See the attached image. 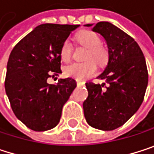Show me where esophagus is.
Segmentation results:
<instances>
[{"label": "esophagus", "instance_id": "1", "mask_svg": "<svg viewBox=\"0 0 154 154\" xmlns=\"http://www.w3.org/2000/svg\"><path fill=\"white\" fill-rule=\"evenodd\" d=\"M76 85L79 86V87H82V86H84V85H85V82L80 81V80H76Z\"/></svg>", "mask_w": 154, "mask_h": 154}]
</instances>
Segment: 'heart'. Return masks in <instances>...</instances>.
Listing matches in <instances>:
<instances>
[{
	"label": "heart",
	"instance_id": "heart-1",
	"mask_svg": "<svg viewBox=\"0 0 154 154\" xmlns=\"http://www.w3.org/2000/svg\"><path fill=\"white\" fill-rule=\"evenodd\" d=\"M75 39L80 45L88 48L85 57L87 61L82 63H72L65 66L64 73L66 76L76 80H84L97 73V65L96 61L98 64H103L106 61L108 58V51L101 44L102 39L99 34L93 30L84 29L79 31L75 35ZM72 51L73 47L71 43L68 40H65L59 49L60 59L64 63H68L72 58Z\"/></svg>",
	"mask_w": 154,
	"mask_h": 154
}]
</instances>
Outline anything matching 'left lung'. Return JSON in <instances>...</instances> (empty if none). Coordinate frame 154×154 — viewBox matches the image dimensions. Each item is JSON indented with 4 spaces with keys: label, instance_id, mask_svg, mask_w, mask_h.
Instances as JSON below:
<instances>
[{
    "label": "left lung",
    "instance_id": "obj_1",
    "mask_svg": "<svg viewBox=\"0 0 154 154\" xmlns=\"http://www.w3.org/2000/svg\"><path fill=\"white\" fill-rule=\"evenodd\" d=\"M92 30L107 43L108 63L98 79H105L108 87L106 83H86L88 97L83 103L84 115L90 126L111 131L139 109L148 84V70L139 45L125 31L107 21L97 23Z\"/></svg>",
    "mask_w": 154,
    "mask_h": 154
}]
</instances>
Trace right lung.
<instances>
[{"label": "right lung", "mask_w": 154, "mask_h": 154, "mask_svg": "<svg viewBox=\"0 0 154 154\" xmlns=\"http://www.w3.org/2000/svg\"><path fill=\"white\" fill-rule=\"evenodd\" d=\"M79 25L46 23L20 40L7 64L5 91L19 120L36 132L54 128L62 107L76 87L70 78L48 84V79L62 73L59 49Z\"/></svg>", "instance_id": "obj_1"}]
</instances>
